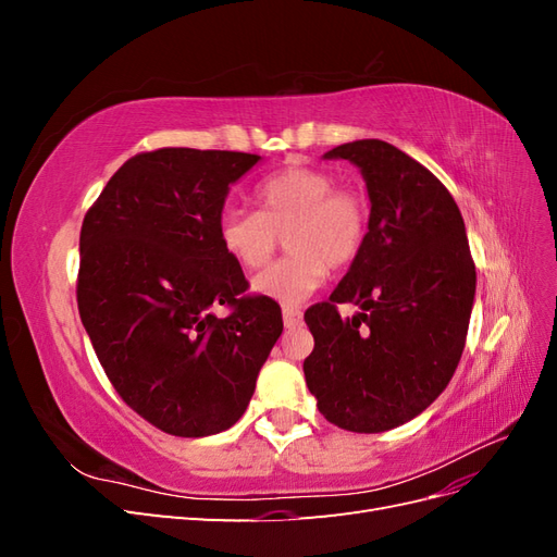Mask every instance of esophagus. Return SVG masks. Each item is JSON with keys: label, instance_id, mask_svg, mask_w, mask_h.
Segmentation results:
<instances>
[{"label": "esophagus", "instance_id": "esophagus-1", "mask_svg": "<svg viewBox=\"0 0 557 557\" xmlns=\"http://www.w3.org/2000/svg\"><path fill=\"white\" fill-rule=\"evenodd\" d=\"M283 323L285 327H295L301 323V311L295 309V307H285L283 309Z\"/></svg>", "mask_w": 557, "mask_h": 557}]
</instances>
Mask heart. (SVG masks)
<instances>
[{
    "mask_svg": "<svg viewBox=\"0 0 557 557\" xmlns=\"http://www.w3.org/2000/svg\"><path fill=\"white\" fill-rule=\"evenodd\" d=\"M258 211L230 207L218 218V242L244 269L262 267L285 234L290 252L252 276L256 295L295 307L325 281L327 269L358 258L369 230V205L352 188L313 166H285L256 188Z\"/></svg>",
    "mask_w": 557,
    "mask_h": 557,
    "instance_id": "heart-1",
    "label": "heart"
}]
</instances>
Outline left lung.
I'll list each match as a JSON object with an SVG mask.
<instances>
[{
	"mask_svg": "<svg viewBox=\"0 0 557 557\" xmlns=\"http://www.w3.org/2000/svg\"><path fill=\"white\" fill-rule=\"evenodd\" d=\"M323 158L360 170L369 230L330 301L305 313L315 342L305 376L330 423L385 432L446 391L467 339L476 267L458 205L423 164L381 139L342 144ZM336 304L359 313L342 319Z\"/></svg>",
	"mask_w": 557,
	"mask_h": 557,
	"instance_id": "1",
	"label": "left lung"
}]
</instances>
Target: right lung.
Masks as SVG:
<instances>
[{
    "label": "right lung",
    "instance_id": "right-lung-1",
    "mask_svg": "<svg viewBox=\"0 0 557 557\" xmlns=\"http://www.w3.org/2000/svg\"><path fill=\"white\" fill-rule=\"evenodd\" d=\"M262 158L160 148L129 158L81 227L78 313L115 393L174 436L232 428L283 332L274 299L244 297L218 242L230 185ZM227 304L233 313L214 315Z\"/></svg>",
    "mask_w": 557,
    "mask_h": 557
}]
</instances>
